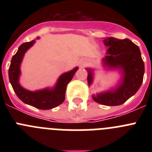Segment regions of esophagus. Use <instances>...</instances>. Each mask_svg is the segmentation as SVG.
<instances>
[{"label":"esophagus","mask_w":152,"mask_h":152,"mask_svg":"<svg viewBox=\"0 0 152 152\" xmlns=\"http://www.w3.org/2000/svg\"><path fill=\"white\" fill-rule=\"evenodd\" d=\"M84 64V61H80V66H83Z\"/></svg>","instance_id":"obj_1"}]
</instances>
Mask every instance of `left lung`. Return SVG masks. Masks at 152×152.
<instances>
[{
  "instance_id": "1",
  "label": "left lung",
  "mask_w": 152,
  "mask_h": 152,
  "mask_svg": "<svg viewBox=\"0 0 152 152\" xmlns=\"http://www.w3.org/2000/svg\"><path fill=\"white\" fill-rule=\"evenodd\" d=\"M107 46V56L103 58V64L109 69H119L123 74L119 85L115 89L93 95V100L105 106H119L133 96L143 81L145 64L139 46L129 39H118L108 37L103 39ZM88 82L93 81V71L87 68Z\"/></svg>"
}]
</instances>
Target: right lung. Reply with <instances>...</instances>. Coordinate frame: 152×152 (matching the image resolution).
<instances>
[{
    "instance_id": "right-lung-1",
    "label": "right lung",
    "mask_w": 152,
    "mask_h": 152,
    "mask_svg": "<svg viewBox=\"0 0 152 152\" xmlns=\"http://www.w3.org/2000/svg\"><path fill=\"white\" fill-rule=\"evenodd\" d=\"M39 37H37V39ZM36 40L24 42L19 47L18 51L12 58L9 68V80L14 92L23 103L40 110H49L60 105L65 99L67 85L78 68H74L70 72H65L58 77L55 87L52 89L45 88L36 91H30L25 89L19 83L20 75V64L26 51L33 45Z\"/></svg>"
}]
</instances>
